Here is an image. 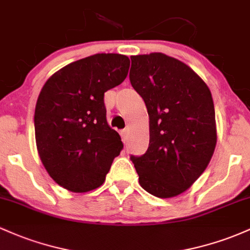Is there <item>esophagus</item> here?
I'll return each mask as SVG.
<instances>
[{"label":"esophagus","mask_w":250,"mask_h":250,"mask_svg":"<svg viewBox=\"0 0 250 250\" xmlns=\"http://www.w3.org/2000/svg\"><path fill=\"white\" fill-rule=\"evenodd\" d=\"M121 138H122V141L125 142L127 141V138H128V129H123L121 131Z\"/></svg>","instance_id":"1"}]
</instances>
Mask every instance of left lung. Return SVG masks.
Returning a JSON list of instances; mask_svg holds the SVG:
<instances>
[{"label":"left lung","mask_w":250,"mask_h":250,"mask_svg":"<svg viewBox=\"0 0 250 250\" xmlns=\"http://www.w3.org/2000/svg\"><path fill=\"white\" fill-rule=\"evenodd\" d=\"M130 59V83L149 116L147 152L130 159L144 190L172 198L191 188L215 152L212 96L201 77L180 60L159 52Z\"/></svg>","instance_id":"1"}]
</instances>
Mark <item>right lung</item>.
<instances>
[{"label":"right lung","instance_id":"obj_1","mask_svg":"<svg viewBox=\"0 0 250 250\" xmlns=\"http://www.w3.org/2000/svg\"><path fill=\"white\" fill-rule=\"evenodd\" d=\"M129 58L98 53L71 62L46 81L34 112L38 153L49 177L76 193L100 188L123 148L106 121L104 92L122 83Z\"/></svg>","mask_w":250,"mask_h":250}]
</instances>
